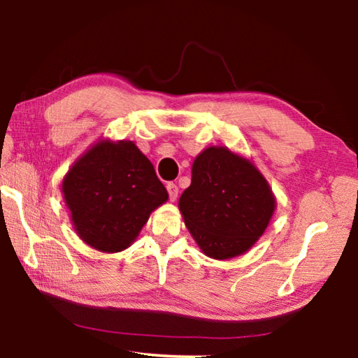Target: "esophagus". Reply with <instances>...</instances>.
Returning <instances> with one entry per match:
<instances>
[{
    "mask_svg": "<svg viewBox=\"0 0 358 358\" xmlns=\"http://www.w3.org/2000/svg\"><path fill=\"white\" fill-rule=\"evenodd\" d=\"M166 187H167V192H169V197H171V201L172 202H175L177 201V197H178V187H177V185L175 183H167L166 185Z\"/></svg>",
    "mask_w": 358,
    "mask_h": 358,
    "instance_id": "esophagus-1",
    "label": "esophagus"
}]
</instances>
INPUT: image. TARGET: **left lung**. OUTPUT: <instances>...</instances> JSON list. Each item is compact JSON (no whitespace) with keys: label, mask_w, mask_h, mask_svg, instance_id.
I'll return each instance as SVG.
<instances>
[{"label":"left lung","mask_w":358,"mask_h":358,"mask_svg":"<svg viewBox=\"0 0 358 358\" xmlns=\"http://www.w3.org/2000/svg\"><path fill=\"white\" fill-rule=\"evenodd\" d=\"M178 201L191 237L207 257L229 260L256 245L276 210V196L256 164L222 145L196 156Z\"/></svg>","instance_id":"obj_1"}]
</instances>
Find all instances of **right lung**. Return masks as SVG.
I'll list each match as a JSON object with an SVG mask.
<instances>
[{
	"label": "right lung",
	"instance_id": "obj_1",
	"mask_svg": "<svg viewBox=\"0 0 358 358\" xmlns=\"http://www.w3.org/2000/svg\"><path fill=\"white\" fill-rule=\"evenodd\" d=\"M62 192L78 238L106 254L134 243L150 215L169 199L136 142L106 137L74 161Z\"/></svg>",
	"mask_w": 358,
	"mask_h": 358
}]
</instances>
